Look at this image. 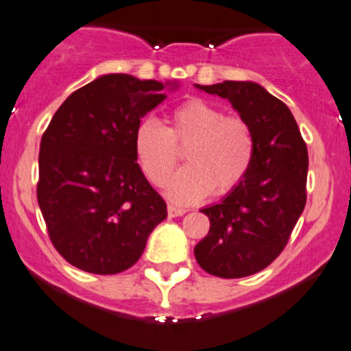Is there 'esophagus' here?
Instances as JSON below:
<instances>
[{
  "label": "esophagus",
  "instance_id": "34e87169",
  "mask_svg": "<svg viewBox=\"0 0 351 351\" xmlns=\"http://www.w3.org/2000/svg\"><path fill=\"white\" fill-rule=\"evenodd\" d=\"M182 215H185V210L178 208V206L168 205V217H169V219H175V217H182Z\"/></svg>",
  "mask_w": 351,
  "mask_h": 351
}]
</instances>
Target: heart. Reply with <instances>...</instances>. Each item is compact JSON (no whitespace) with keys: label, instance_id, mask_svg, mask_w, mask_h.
I'll return each mask as SVG.
<instances>
[{"label":"heart","instance_id":"b5f03b06","mask_svg":"<svg viewBox=\"0 0 351 351\" xmlns=\"http://www.w3.org/2000/svg\"><path fill=\"white\" fill-rule=\"evenodd\" d=\"M186 168L166 185L176 204H193L206 195L228 193L245 178L254 160V136L239 116H225L219 106L188 99L169 114V126L145 119L134 132V153L153 185H163L185 149Z\"/></svg>","mask_w":351,"mask_h":351}]
</instances>
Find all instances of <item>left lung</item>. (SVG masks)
Masks as SVG:
<instances>
[{
  "instance_id": "1",
  "label": "left lung",
  "mask_w": 351,
  "mask_h": 351,
  "mask_svg": "<svg viewBox=\"0 0 351 351\" xmlns=\"http://www.w3.org/2000/svg\"><path fill=\"white\" fill-rule=\"evenodd\" d=\"M197 87L230 102L249 124L256 149L245 178L222 202L200 210L210 230L195 259L217 278H245L282 252L304 210L308 149L287 106L259 84Z\"/></svg>"
}]
</instances>
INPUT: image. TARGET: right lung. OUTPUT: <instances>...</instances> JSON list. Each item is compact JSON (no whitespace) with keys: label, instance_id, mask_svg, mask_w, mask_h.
<instances>
[{"label":"right lung","instance_id":"add662e5","mask_svg":"<svg viewBox=\"0 0 351 351\" xmlns=\"http://www.w3.org/2000/svg\"><path fill=\"white\" fill-rule=\"evenodd\" d=\"M165 86L109 73L65 99L43 132L36 198L57 252L92 274L138 263L166 204L136 163L141 117Z\"/></svg>","mask_w":351,"mask_h":351}]
</instances>
